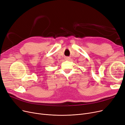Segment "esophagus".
<instances>
[{"mask_svg":"<svg viewBox=\"0 0 125 125\" xmlns=\"http://www.w3.org/2000/svg\"><path fill=\"white\" fill-rule=\"evenodd\" d=\"M70 57H66V58H65V59H66V60H67V61H69V59H70Z\"/></svg>","mask_w":125,"mask_h":125,"instance_id":"1","label":"esophagus"}]
</instances>
